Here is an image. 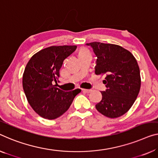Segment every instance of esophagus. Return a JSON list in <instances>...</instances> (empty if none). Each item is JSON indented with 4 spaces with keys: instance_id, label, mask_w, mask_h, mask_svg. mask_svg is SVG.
<instances>
[{
    "instance_id": "esophagus-1",
    "label": "esophagus",
    "mask_w": 158,
    "mask_h": 158,
    "mask_svg": "<svg viewBox=\"0 0 158 158\" xmlns=\"http://www.w3.org/2000/svg\"><path fill=\"white\" fill-rule=\"evenodd\" d=\"M81 91L85 93H90L91 91V89H81Z\"/></svg>"
}]
</instances>
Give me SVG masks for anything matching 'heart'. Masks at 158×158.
Here are the masks:
<instances>
[{
    "label": "heart",
    "mask_w": 158,
    "mask_h": 158,
    "mask_svg": "<svg viewBox=\"0 0 158 158\" xmlns=\"http://www.w3.org/2000/svg\"><path fill=\"white\" fill-rule=\"evenodd\" d=\"M86 53H90V52H89V51L88 50V49H86L85 48H82L80 49L79 55H82V54H86Z\"/></svg>",
    "instance_id": "1"
}]
</instances>
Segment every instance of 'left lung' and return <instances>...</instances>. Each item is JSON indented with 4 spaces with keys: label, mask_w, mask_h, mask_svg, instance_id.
Masks as SVG:
<instances>
[{
    "label": "left lung",
    "mask_w": 158,
    "mask_h": 158,
    "mask_svg": "<svg viewBox=\"0 0 158 158\" xmlns=\"http://www.w3.org/2000/svg\"><path fill=\"white\" fill-rule=\"evenodd\" d=\"M97 56L95 73L104 75L107 89L102 91V99L96 109L110 118L123 116L135 102L139 94L140 69L131 52L114 44L98 42L87 43Z\"/></svg>",
    "instance_id": "obj_1"
}]
</instances>
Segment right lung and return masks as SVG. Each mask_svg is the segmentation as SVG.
Returning a JSON list of instances; mask_svg holds the SVG:
<instances>
[{
	"instance_id": "right-lung-1",
	"label": "right lung",
	"mask_w": 158,
	"mask_h": 158,
	"mask_svg": "<svg viewBox=\"0 0 158 158\" xmlns=\"http://www.w3.org/2000/svg\"><path fill=\"white\" fill-rule=\"evenodd\" d=\"M76 45L51 46L30 58L23 75V87L30 106L40 116L52 120L64 114L81 89L64 91L53 83L60 77V69Z\"/></svg>"
}]
</instances>
